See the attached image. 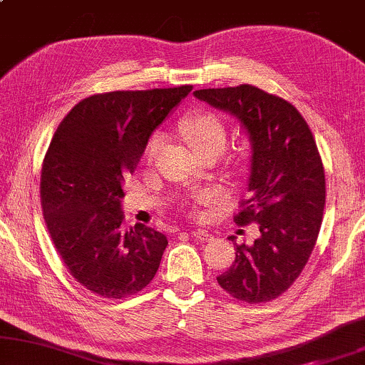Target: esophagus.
Here are the masks:
<instances>
[{
	"instance_id": "1",
	"label": "esophagus",
	"mask_w": 365,
	"mask_h": 365,
	"mask_svg": "<svg viewBox=\"0 0 365 365\" xmlns=\"http://www.w3.org/2000/svg\"><path fill=\"white\" fill-rule=\"evenodd\" d=\"M190 235L193 236V238H197L198 241H208L212 240V235H210L207 230H200V228H195V230H190Z\"/></svg>"
}]
</instances>
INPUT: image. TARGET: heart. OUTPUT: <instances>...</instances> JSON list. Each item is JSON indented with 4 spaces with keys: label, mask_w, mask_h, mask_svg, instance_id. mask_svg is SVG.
<instances>
[{
    "label": "heart",
    "mask_w": 365,
    "mask_h": 365,
    "mask_svg": "<svg viewBox=\"0 0 365 365\" xmlns=\"http://www.w3.org/2000/svg\"><path fill=\"white\" fill-rule=\"evenodd\" d=\"M180 130L190 143V147L198 155L213 150L222 152L225 148V143H227V127H225L223 120L217 114H213V112H200V114L187 117V119L182 120ZM162 143V133H153L145 147V158L148 162H152L155 158ZM212 198L213 195L210 192H200L193 195L192 200H190V205H192V208L197 210L202 205H207Z\"/></svg>",
    "instance_id": "obj_1"
}]
</instances>
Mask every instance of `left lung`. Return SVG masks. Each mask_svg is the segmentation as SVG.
Wrapping results in <instances>:
<instances>
[{
  "mask_svg": "<svg viewBox=\"0 0 365 365\" xmlns=\"http://www.w3.org/2000/svg\"><path fill=\"white\" fill-rule=\"evenodd\" d=\"M193 96L235 115L248 132V197L235 215L256 223L259 238L238 245L218 284L235 299L256 304L283 294L314 250L326 205L324 167L312 132L297 109L250 84L200 89Z\"/></svg>",
  "mask_w": 365,
  "mask_h": 365,
  "instance_id": "obj_1",
  "label": "left lung"
}]
</instances>
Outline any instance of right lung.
I'll list each match as a JSON object with an SVG mask.
<instances>
[{"label":"right lung","instance_id":"1","mask_svg":"<svg viewBox=\"0 0 365 365\" xmlns=\"http://www.w3.org/2000/svg\"><path fill=\"white\" fill-rule=\"evenodd\" d=\"M192 86L96 94L56 130L41 170L44 222L71 276L97 296L122 299L155 276L167 236L124 227L122 183L152 132Z\"/></svg>","mask_w":365,"mask_h":365}]
</instances>
